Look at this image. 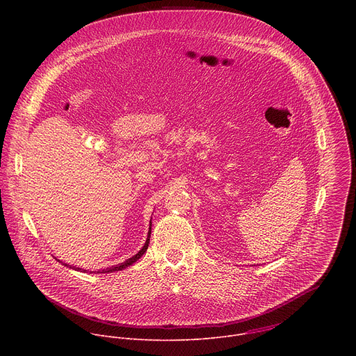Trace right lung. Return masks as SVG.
Listing matches in <instances>:
<instances>
[{
    "label": "right lung",
    "instance_id": "right-lung-1",
    "mask_svg": "<svg viewBox=\"0 0 356 356\" xmlns=\"http://www.w3.org/2000/svg\"><path fill=\"white\" fill-rule=\"evenodd\" d=\"M151 230H152V218H151V222H149V232H148V237H147V241H145V244H144V247L137 252V254H134V256H131V257H129L127 260H124L123 263H119V264H116V266H112V267H108V268H104V270H99V271H90V273H95V274H108V273H113V271H119V270H123V268H126V267H129V266H131L133 263H136L143 254L147 252V250H148V245H149V238H151ZM60 261V260H58ZM64 266H67V267H70V268H72V270H75V271H81V273H86V270H83V268H81V267H75V266H70V264H65L64 263Z\"/></svg>",
    "mask_w": 356,
    "mask_h": 356
}]
</instances>
